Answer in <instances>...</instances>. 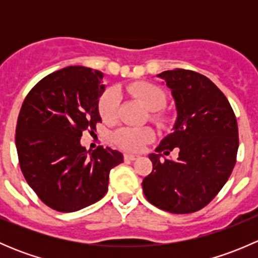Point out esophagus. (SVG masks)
<instances>
[{
	"label": "esophagus",
	"instance_id": "34e87169",
	"mask_svg": "<svg viewBox=\"0 0 258 258\" xmlns=\"http://www.w3.org/2000/svg\"><path fill=\"white\" fill-rule=\"evenodd\" d=\"M139 157L140 156L132 155V153H124V156H123L124 160H127V161H135V160H137Z\"/></svg>",
	"mask_w": 258,
	"mask_h": 258
}]
</instances>
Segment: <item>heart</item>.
<instances>
[{
    "label": "heart",
    "mask_w": 258,
    "mask_h": 258,
    "mask_svg": "<svg viewBox=\"0 0 258 258\" xmlns=\"http://www.w3.org/2000/svg\"><path fill=\"white\" fill-rule=\"evenodd\" d=\"M126 91L131 97L139 100L147 110L152 111V114H151L152 121L158 124L165 123L167 118L161 108L165 107L167 96L162 88L150 82H135L127 86ZM98 108H100L101 117L106 122H113L118 116V92L114 88L106 91L100 98ZM153 137H155V132L150 127H142V128L123 127L113 135L114 142L119 147L130 151H140L146 144L152 141Z\"/></svg>",
    "instance_id": "heart-1"
}]
</instances>
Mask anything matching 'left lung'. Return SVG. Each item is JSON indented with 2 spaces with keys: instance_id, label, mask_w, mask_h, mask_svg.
I'll list each match as a JSON object with an SVG mask.
<instances>
[{
  "instance_id": "8db88e82",
  "label": "left lung",
  "mask_w": 258,
  "mask_h": 258,
  "mask_svg": "<svg viewBox=\"0 0 258 258\" xmlns=\"http://www.w3.org/2000/svg\"><path fill=\"white\" fill-rule=\"evenodd\" d=\"M165 80L176 103L177 118L148 156L152 172L142 188L150 204L171 213L204 209L230 177L238 150V127L226 96L210 79L189 70L157 75ZM179 148L176 160L161 157Z\"/></svg>"
}]
</instances>
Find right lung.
<instances>
[{
	"label": "right lung",
	"mask_w": 258,
	"mask_h": 258,
	"mask_svg": "<svg viewBox=\"0 0 258 258\" xmlns=\"http://www.w3.org/2000/svg\"><path fill=\"white\" fill-rule=\"evenodd\" d=\"M102 72L70 66L43 77L26 96L18 114L16 148L26 181L41 201L75 212L102 199L110 171L123 156L110 147L87 151L83 131L101 121Z\"/></svg>",
	"instance_id": "obj_1"
}]
</instances>
